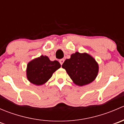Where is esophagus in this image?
Wrapping results in <instances>:
<instances>
[{"mask_svg": "<svg viewBox=\"0 0 124 124\" xmlns=\"http://www.w3.org/2000/svg\"><path fill=\"white\" fill-rule=\"evenodd\" d=\"M64 61H65L64 59H61L59 60V62H60V63H61V65H62L63 64V62H64Z\"/></svg>", "mask_w": 124, "mask_h": 124, "instance_id": "34e87169", "label": "esophagus"}]
</instances>
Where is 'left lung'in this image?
<instances>
[{
    "label": "left lung",
    "mask_w": 124,
    "mask_h": 124,
    "mask_svg": "<svg viewBox=\"0 0 124 124\" xmlns=\"http://www.w3.org/2000/svg\"><path fill=\"white\" fill-rule=\"evenodd\" d=\"M62 67L65 69L74 83L81 86L93 82L98 72L95 60L85 53L72 54L71 58L65 61Z\"/></svg>",
    "instance_id": "8db88e82"
}]
</instances>
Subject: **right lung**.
<instances>
[{"mask_svg":"<svg viewBox=\"0 0 124 124\" xmlns=\"http://www.w3.org/2000/svg\"><path fill=\"white\" fill-rule=\"evenodd\" d=\"M61 66L57 61H51L47 56L42 55L27 64L26 71L27 79L36 85L44 84Z\"/></svg>","mask_w":124,"mask_h":124,"instance_id":"add662e5","label":"right lung"}]
</instances>
